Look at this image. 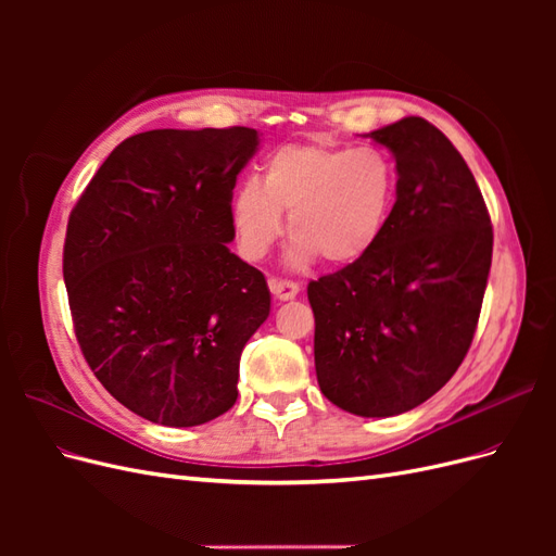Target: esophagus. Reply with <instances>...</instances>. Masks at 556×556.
<instances>
[{"mask_svg": "<svg viewBox=\"0 0 556 556\" xmlns=\"http://www.w3.org/2000/svg\"><path fill=\"white\" fill-rule=\"evenodd\" d=\"M268 290L278 299V301H288L294 299L299 294V285L292 280H280V278H271L268 280Z\"/></svg>", "mask_w": 556, "mask_h": 556, "instance_id": "obj_1", "label": "esophagus"}]
</instances>
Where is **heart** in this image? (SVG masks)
<instances>
[{"label":"heart","instance_id":"obj_1","mask_svg":"<svg viewBox=\"0 0 556 556\" xmlns=\"http://www.w3.org/2000/svg\"><path fill=\"white\" fill-rule=\"evenodd\" d=\"M394 201L396 172L380 150L294 143L266 160L260 182L239 185L231 225L241 255L260 262L280 237V213H288L290 264L323 257L331 266H350L376 250Z\"/></svg>","mask_w":556,"mask_h":556}]
</instances>
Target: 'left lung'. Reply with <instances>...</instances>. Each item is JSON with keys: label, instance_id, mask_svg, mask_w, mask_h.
Wrapping results in <instances>:
<instances>
[{"label": "left lung", "instance_id": "left-lung-1", "mask_svg": "<svg viewBox=\"0 0 556 556\" xmlns=\"http://www.w3.org/2000/svg\"><path fill=\"white\" fill-rule=\"evenodd\" d=\"M366 139L396 160V201L366 260L308 282L315 374L352 415L413 410L454 376L473 341L492 266V223L459 150L425 117Z\"/></svg>", "mask_w": 556, "mask_h": 556}]
</instances>
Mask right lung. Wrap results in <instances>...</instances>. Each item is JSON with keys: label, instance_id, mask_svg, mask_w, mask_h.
<instances>
[{"label": "right lung", "instance_id": "1", "mask_svg": "<svg viewBox=\"0 0 556 556\" xmlns=\"http://www.w3.org/2000/svg\"><path fill=\"white\" fill-rule=\"evenodd\" d=\"M257 129H153L125 139L70 215L64 285L83 357L109 394L164 427L237 403L239 362L271 311L227 243Z\"/></svg>", "mask_w": 556, "mask_h": 556}]
</instances>
